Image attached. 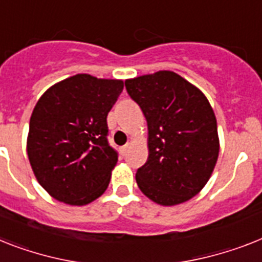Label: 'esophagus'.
<instances>
[{
	"instance_id": "esophagus-1",
	"label": "esophagus",
	"mask_w": 262,
	"mask_h": 262,
	"mask_svg": "<svg viewBox=\"0 0 262 262\" xmlns=\"http://www.w3.org/2000/svg\"><path fill=\"white\" fill-rule=\"evenodd\" d=\"M128 148H129V144L127 143L126 146H123L122 148H120V154H122V155H126V154H127V151H128Z\"/></svg>"
}]
</instances>
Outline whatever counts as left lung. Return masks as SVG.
I'll return each instance as SVG.
<instances>
[{"label":"left lung","instance_id":"1","mask_svg":"<svg viewBox=\"0 0 262 262\" xmlns=\"http://www.w3.org/2000/svg\"><path fill=\"white\" fill-rule=\"evenodd\" d=\"M126 90L148 128V158L135 177L140 191L162 206L191 200L211 177L220 152L210 103L171 71L126 80Z\"/></svg>","mask_w":262,"mask_h":262}]
</instances>
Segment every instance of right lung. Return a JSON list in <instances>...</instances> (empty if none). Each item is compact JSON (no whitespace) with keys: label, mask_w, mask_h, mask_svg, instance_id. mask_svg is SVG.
Instances as JSON below:
<instances>
[{"label":"right lung","mask_w":262,"mask_h":262,"mask_svg":"<svg viewBox=\"0 0 262 262\" xmlns=\"http://www.w3.org/2000/svg\"><path fill=\"white\" fill-rule=\"evenodd\" d=\"M123 87V80L79 73L38 99L30 116L28 158L38 183L55 200L83 206L107 190L118 162L107 140V115Z\"/></svg>","instance_id":"add662e5"}]
</instances>
